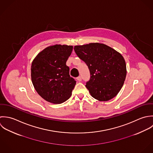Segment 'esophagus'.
Instances as JSON below:
<instances>
[{
    "instance_id": "34e87169",
    "label": "esophagus",
    "mask_w": 153,
    "mask_h": 153,
    "mask_svg": "<svg viewBox=\"0 0 153 153\" xmlns=\"http://www.w3.org/2000/svg\"><path fill=\"white\" fill-rule=\"evenodd\" d=\"M76 79H77V81H79V82H81V81H82V77H81L80 76L77 77Z\"/></svg>"
}]
</instances>
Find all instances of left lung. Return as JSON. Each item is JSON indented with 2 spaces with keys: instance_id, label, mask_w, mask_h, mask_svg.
<instances>
[{
  "instance_id": "8db88e82",
  "label": "left lung",
  "mask_w": 153,
  "mask_h": 153,
  "mask_svg": "<svg viewBox=\"0 0 153 153\" xmlns=\"http://www.w3.org/2000/svg\"><path fill=\"white\" fill-rule=\"evenodd\" d=\"M77 56L89 67L91 79L86 87L99 101H108L121 91L126 75L125 61L114 48L94 42L74 46Z\"/></svg>"
}]
</instances>
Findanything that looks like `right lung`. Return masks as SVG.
Returning <instances> with one entry per match:
<instances>
[{"label":"right lung","mask_w":153,"mask_h":153,"mask_svg":"<svg viewBox=\"0 0 153 153\" xmlns=\"http://www.w3.org/2000/svg\"><path fill=\"white\" fill-rule=\"evenodd\" d=\"M72 45L56 44L39 53L32 62L31 80L38 94L46 101L59 104L68 99L76 82L69 74L66 61Z\"/></svg>","instance_id":"add662e5"}]
</instances>
